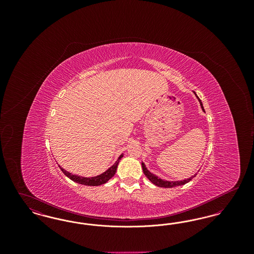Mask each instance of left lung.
<instances>
[{"instance_id":"obj_1","label":"left lung","mask_w":254,"mask_h":254,"mask_svg":"<svg viewBox=\"0 0 254 254\" xmlns=\"http://www.w3.org/2000/svg\"><path fill=\"white\" fill-rule=\"evenodd\" d=\"M194 93H195V92H194ZM195 95H196V93H195ZM196 97H197V99H198V101H199V103H200V105H201V108L203 109V111H205L201 100L199 99V97L197 96V95H196ZM142 168H143V171H144L145 176L147 177V179L151 182L152 184H154L155 186L160 187V188H175V187H178V186L185 185V184L189 183L190 180H192V178H194L195 175H196V174H195L193 176H191L190 178H188V179L182 180V181H166V180H163V179L159 178L158 176L154 175L153 173H151L148 169L145 168V165L143 162H142Z\"/></svg>"}]
</instances>
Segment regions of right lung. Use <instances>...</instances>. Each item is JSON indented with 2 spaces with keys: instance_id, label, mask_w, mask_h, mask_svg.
I'll return each mask as SVG.
<instances>
[{
  "instance_id": "add662e5",
  "label": "right lung",
  "mask_w": 254,
  "mask_h": 254,
  "mask_svg": "<svg viewBox=\"0 0 254 254\" xmlns=\"http://www.w3.org/2000/svg\"><path fill=\"white\" fill-rule=\"evenodd\" d=\"M123 156H124V154L122 153L121 155L118 158V160L114 163L113 166H111L108 170H106L102 174L97 175L94 177H83V176L75 175V174H72V173L66 171L65 169L61 168L60 166L59 167H60L61 170L64 172V174L65 176H67L72 181L76 182L78 184H81V185H85V186H100V185L106 184L107 182L109 181V179H111L114 176L117 167H118V164H119V162H120V160H121V158H123Z\"/></svg>"
}]
</instances>
